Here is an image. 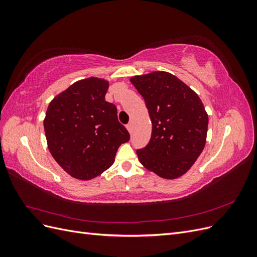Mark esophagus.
Segmentation results:
<instances>
[{"label": "esophagus", "mask_w": 257, "mask_h": 257, "mask_svg": "<svg viewBox=\"0 0 257 257\" xmlns=\"http://www.w3.org/2000/svg\"><path fill=\"white\" fill-rule=\"evenodd\" d=\"M132 127H133V125H132V122H130V123L126 124V128H127V131L130 132V133L132 132Z\"/></svg>", "instance_id": "1"}]
</instances>
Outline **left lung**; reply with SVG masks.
Returning a JSON list of instances; mask_svg holds the SVG:
<instances>
[{
    "label": "left lung",
    "mask_w": 257,
    "mask_h": 257,
    "mask_svg": "<svg viewBox=\"0 0 257 257\" xmlns=\"http://www.w3.org/2000/svg\"><path fill=\"white\" fill-rule=\"evenodd\" d=\"M152 123L150 142L136 151L139 162L165 179L182 176L204 150L208 114L198 95L176 76L153 72L131 78Z\"/></svg>",
    "instance_id": "left-lung-1"
}]
</instances>
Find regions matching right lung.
Wrapping results in <instances>:
<instances>
[{"label": "right lung", "mask_w": 257, "mask_h": 257, "mask_svg": "<svg viewBox=\"0 0 257 257\" xmlns=\"http://www.w3.org/2000/svg\"><path fill=\"white\" fill-rule=\"evenodd\" d=\"M108 82L91 77L77 81L48 106L44 128L49 151L67 174L80 180L109 168L130 133L116 107L105 100Z\"/></svg>", "instance_id": "add662e5"}]
</instances>
